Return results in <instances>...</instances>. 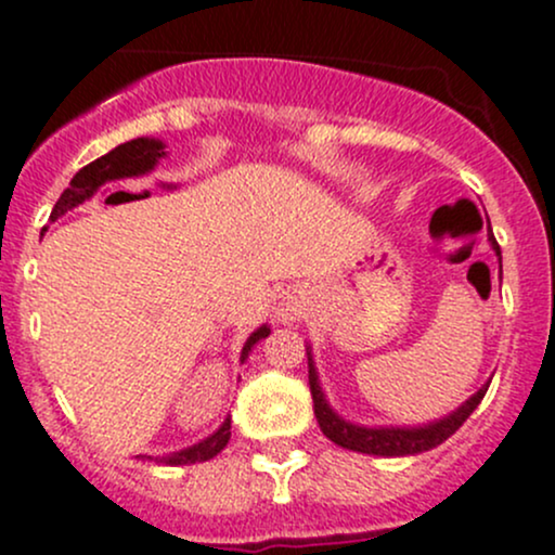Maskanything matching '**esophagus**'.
Instances as JSON below:
<instances>
[{
  "instance_id": "1",
  "label": "esophagus",
  "mask_w": 555,
  "mask_h": 555,
  "mask_svg": "<svg viewBox=\"0 0 555 555\" xmlns=\"http://www.w3.org/2000/svg\"><path fill=\"white\" fill-rule=\"evenodd\" d=\"M273 313H276L279 322H293V319H297V313H300V306H297V300H293V297H282L273 306Z\"/></svg>"
}]
</instances>
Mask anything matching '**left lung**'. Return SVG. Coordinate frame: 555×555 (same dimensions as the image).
Wrapping results in <instances>:
<instances>
[{"mask_svg": "<svg viewBox=\"0 0 555 555\" xmlns=\"http://www.w3.org/2000/svg\"><path fill=\"white\" fill-rule=\"evenodd\" d=\"M494 253L500 255L498 238L489 236ZM308 385H311L313 396V415L319 420V428L330 441H335L337 447L353 449V452L364 454H380V457H404V454H417L428 452V449L439 447L441 441H447L465 420L470 417V412L481 404L483 393H487L489 385L478 388L457 412L439 420V423H430L425 428H361V425L346 423L343 417H337L335 412L326 404L322 388H319V375L313 370V361L308 359Z\"/></svg>", "mask_w": 555, "mask_h": 555, "instance_id": "8db88e82", "label": "left lung"}]
</instances>
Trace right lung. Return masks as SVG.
Segmentation results:
<instances>
[{
    "label": "right lung",
    "mask_w": 555,
    "mask_h": 555,
    "mask_svg": "<svg viewBox=\"0 0 555 555\" xmlns=\"http://www.w3.org/2000/svg\"><path fill=\"white\" fill-rule=\"evenodd\" d=\"M162 156H165V145H162V140H154V138H135V140H130V143L116 145L114 151L103 154L101 159L90 162V165L81 167V170L74 175L72 183H68V189L63 191L61 199H57L55 207H52L50 220H57L63 212H68V209H74L77 204L90 199V196L95 194L103 183H108V180H132V178H140V175L151 172ZM268 335H271V330H268V326H260L258 332H253V335H249V340L244 343V348H242V361L247 359L249 351H253L255 343L262 340V337H268ZM229 439H231V420H225V423L220 425V428L215 430L209 439H204V441H199V444H194L189 449H180V452L170 454V457H162V463H167V465L204 463V460H212L220 449L229 444Z\"/></svg>",
    "instance_id": "add662e5"
}]
</instances>
